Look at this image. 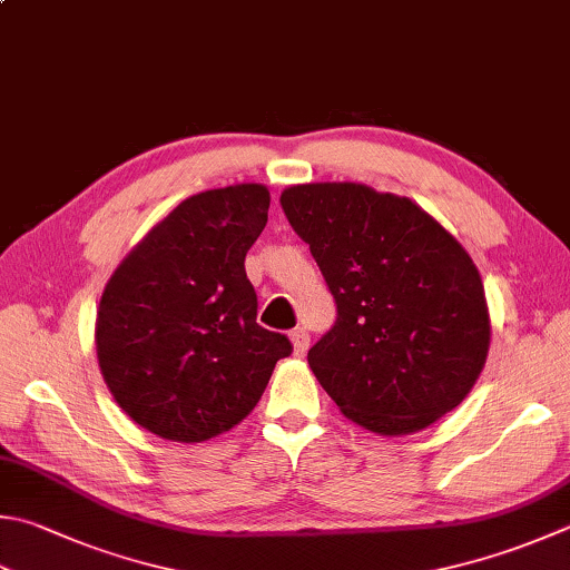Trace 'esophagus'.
<instances>
[{
	"mask_svg": "<svg viewBox=\"0 0 570 570\" xmlns=\"http://www.w3.org/2000/svg\"><path fill=\"white\" fill-rule=\"evenodd\" d=\"M289 342H293L295 354H305L307 347H309V335L303 327H295L293 332H289Z\"/></svg>",
	"mask_w": 570,
	"mask_h": 570,
	"instance_id": "obj_1",
	"label": "esophagus"
}]
</instances>
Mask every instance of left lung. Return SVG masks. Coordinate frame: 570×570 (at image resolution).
<instances>
[{"label":"left lung","mask_w":570,"mask_h":570,"mask_svg":"<svg viewBox=\"0 0 570 570\" xmlns=\"http://www.w3.org/2000/svg\"><path fill=\"white\" fill-rule=\"evenodd\" d=\"M281 203L335 295V327L307 362L340 412L402 436L464 402L491 345L464 245L414 200L362 184L289 186Z\"/></svg>","instance_id":"1"}]
</instances>
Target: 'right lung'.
<instances>
[{"mask_svg":"<svg viewBox=\"0 0 570 570\" xmlns=\"http://www.w3.org/2000/svg\"><path fill=\"white\" fill-rule=\"evenodd\" d=\"M271 190L196 193L156 223L104 287L96 357L116 404L148 432L200 444L261 402L289 340L255 322L245 253L267 223Z\"/></svg>","mask_w":570,"mask_h":570,"instance_id":"right-lung-1","label":"right lung"}]
</instances>
